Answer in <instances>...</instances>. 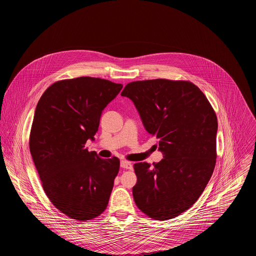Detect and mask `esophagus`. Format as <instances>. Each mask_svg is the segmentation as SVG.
<instances>
[{
    "instance_id": "esophagus-1",
    "label": "esophagus",
    "mask_w": 256,
    "mask_h": 256,
    "mask_svg": "<svg viewBox=\"0 0 256 256\" xmlns=\"http://www.w3.org/2000/svg\"><path fill=\"white\" fill-rule=\"evenodd\" d=\"M120 166L122 168H126V170H132L133 168V164L128 160H121Z\"/></svg>"
}]
</instances>
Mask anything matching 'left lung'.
<instances>
[{"label":"left lung","mask_w":256,"mask_h":256,"mask_svg":"<svg viewBox=\"0 0 256 256\" xmlns=\"http://www.w3.org/2000/svg\"><path fill=\"white\" fill-rule=\"evenodd\" d=\"M138 110L164 158L134 164L137 207L154 220L188 210L209 182L216 164V113L200 88L188 80H137L121 92Z\"/></svg>","instance_id":"8db88e82"}]
</instances>
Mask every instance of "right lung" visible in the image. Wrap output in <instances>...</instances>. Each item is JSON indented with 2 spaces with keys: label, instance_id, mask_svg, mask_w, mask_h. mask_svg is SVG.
I'll use <instances>...</instances> for the list:
<instances>
[{
  "label": "right lung",
  "instance_id": "add662e5",
  "mask_svg": "<svg viewBox=\"0 0 256 256\" xmlns=\"http://www.w3.org/2000/svg\"><path fill=\"white\" fill-rule=\"evenodd\" d=\"M122 86L92 76L62 80L37 104L30 154L45 194L72 219L90 220L108 207L119 158H102L84 145L94 140L102 110Z\"/></svg>",
  "mask_w": 256,
  "mask_h": 256
}]
</instances>
